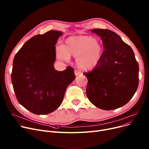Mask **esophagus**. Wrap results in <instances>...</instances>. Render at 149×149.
I'll return each instance as SVG.
<instances>
[{"label": "esophagus", "instance_id": "1", "mask_svg": "<svg viewBox=\"0 0 149 149\" xmlns=\"http://www.w3.org/2000/svg\"><path fill=\"white\" fill-rule=\"evenodd\" d=\"M82 74V73H81V72L79 71V70H76L74 71V74H75L76 76L80 75V74Z\"/></svg>", "mask_w": 149, "mask_h": 149}]
</instances>
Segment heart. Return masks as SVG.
<instances>
[{
    "label": "heart",
    "mask_w": 149,
    "mask_h": 149,
    "mask_svg": "<svg viewBox=\"0 0 149 149\" xmlns=\"http://www.w3.org/2000/svg\"><path fill=\"white\" fill-rule=\"evenodd\" d=\"M103 46L96 38L87 36L67 38L63 46L56 48V56L61 61H67L69 56L76 57L77 66L83 70L92 69L102 57Z\"/></svg>",
    "instance_id": "b5f03b06"
}]
</instances>
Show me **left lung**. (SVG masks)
<instances>
[{
    "label": "left lung",
    "mask_w": 149,
    "mask_h": 149,
    "mask_svg": "<svg viewBox=\"0 0 149 149\" xmlns=\"http://www.w3.org/2000/svg\"><path fill=\"white\" fill-rule=\"evenodd\" d=\"M102 41L104 50L93 71L84 73L88 79L86 96L94 106L112 110L126 104L138 86L139 67L134 52L116 32L91 29Z\"/></svg>",
    "instance_id": "8db88e82"
}]
</instances>
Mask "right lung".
Segmentation results:
<instances>
[{
  "mask_svg": "<svg viewBox=\"0 0 149 149\" xmlns=\"http://www.w3.org/2000/svg\"><path fill=\"white\" fill-rule=\"evenodd\" d=\"M63 33L51 30L33 36L14 58L11 80L17 99L35 114H47L58 108L75 79L72 67L59 72L54 66L55 45Z\"/></svg>",
  "mask_w": 149,
  "mask_h": 149,
  "instance_id": "add662e5",
  "label": "right lung"
}]
</instances>
